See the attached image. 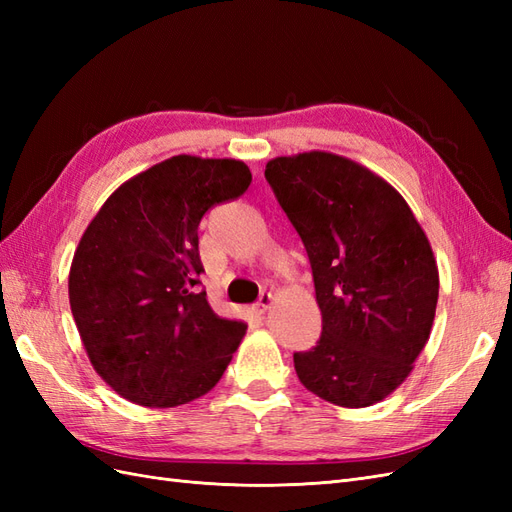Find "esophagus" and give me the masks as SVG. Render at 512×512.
Listing matches in <instances>:
<instances>
[{"label": "esophagus", "mask_w": 512, "mask_h": 512, "mask_svg": "<svg viewBox=\"0 0 512 512\" xmlns=\"http://www.w3.org/2000/svg\"><path fill=\"white\" fill-rule=\"evenodd\" d=\"M271 305H273V294L271 292H262L258 303H256V312L258 314H265L267 309H271Z\"/></svg>", "instance_id": "obj_1"}]
</instances>
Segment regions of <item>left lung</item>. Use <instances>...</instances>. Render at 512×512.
<instances>
[{"label":"left lung","instance_id":"1","mask_svg":"<svg viewBox=\"0 0 512 512\" xmlns=\"http://www.w3.org/2000/svg\"><path fill=\"white\" fill-rule=\"evenodd\" d=\"M265 177L312 265L322 335L294 352L307 391L365 408L408 378L436 316V258L401 194L327 151L267 162Z\"/></svg>","mask_w":512,"mask_h":512}]
</instances>
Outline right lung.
<instances>
[{
    "label": "right lung",
    "instance_id": "right-lung-1",
    "mask_svg": "<svg viewBox=\"0 0 512 512\" xmlns=\"http://www.w3.org/2000/svg\"><path fill=\"white\" fill-rule=\"evenodd\" d=\"M239 160L175 156L108 196L76 247L68 294L91 365L123 399L175 408L220 382L247 324L213 312L198 292V224L239 198Z\"/></svg>",
    "mask_w": 512,
    "mask_h": 512
}]
</instances>
